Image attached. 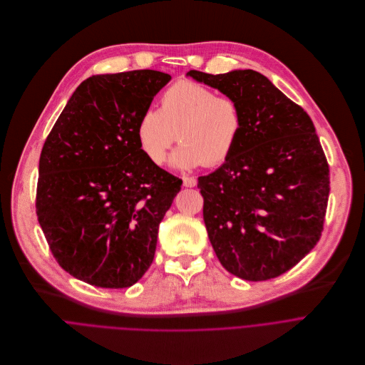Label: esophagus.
<instances>
[{
  "instance_id": "1",
  "label": "esophagus",
  "mask_w": 365,
  "mask_h": 365,
  "mask_svg": "<svg viewBox=\"0 0 365 365\" xmlns=\"http://www.w3.org/2000/svg\"><path fill=\"white\" fill-rule=\"evenodd\" d=\"M182 184H184V187H195L197 185V180L194 177H184L182 178Z\"/></svg>"
}]
</instances>
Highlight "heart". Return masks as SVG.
I'll return each instance as SVG.
<instances>
[{"label":"heart","instance_id":"b5f03b06","mask_svg":"<svg viewBox=\"0 0 365 365\" xmlns=\"http://www.w3.org/2000/svg\"><path fill=\"white\" fill-rule=\"evenodd\" d=\"M243 130L239 103L190 81L170 86L160 98L158 110H145L135 128L139 148L155 165L164 164L170 148L181 145L173 164L190 170L226 163Z\"/></svg>","mask_w":365,"mask_h":365}]
</instances>
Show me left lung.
<instances>
[{
    "label": "left lung",
    "mask_w": 365,
    "mask_h": 365,
    "mask_svg": "<svg viewBox=\"0 0 365 365\" xmlns=\"http://www.w3.org/2000/svg\"><path fill=\"white\" fill-rule=\"evenodd\" d=\"M188 76L235 99L243 130L230 158L198 177L202 217L223 267L252 282L298 264L319 242L329 165L309 115L255 70Z\"/></svg>",
    "instance_id": "obj_1"
}]
</instances>
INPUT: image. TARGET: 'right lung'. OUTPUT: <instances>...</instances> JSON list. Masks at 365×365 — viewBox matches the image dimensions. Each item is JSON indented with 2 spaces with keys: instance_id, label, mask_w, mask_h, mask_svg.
<instances>
[{
  "instance_id": "obj_1",
  "label": "right lung",
  "mask_w": 365,
  "mask_h": 365,
  "mask_svg": "<svg viewBox=\"0 0 365 365\" xmlns=\"http://www.w3.org/2000/svg\"><path fill=\"white\" fill-rule=\"evenodd\" d=\"M170 81L157 70L86 79L43 145L38 223L61 269L89 284L129 287L154 260L182 180L147 158L135 128Z\"/></svg>"
}]
</instances>
